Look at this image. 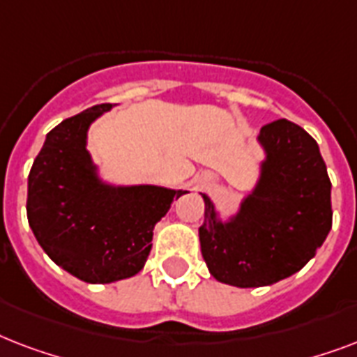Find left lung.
Returning <instances> with one entry per match:
<instances>
[{"label":"left lung","mask_w":357,"mask_h":357,"mask_svg":"<svg viewBox=\"0 0 357 357\" xmlns=\"http://www.w3.org/2000/svg\"><path fill=\"white\" fill-rule=\"evenodd\" d=\"M257 142L265 151L259 179L235 215L222 220L202 195L204 261L215 280L243 289L293 276L332 229V183L315 139L282 119L263 126Z\"/></svg>","instance_id":"1"}]
</instances>
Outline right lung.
<instances>
[{
    "label": "right lung",
    "instance_id": "add662e5",
    "mask_svg": "<svg viewBox=\"0 0 357 357\" xmlns=\"http://www.w3.org/2000/svg\"><path fill=\"white\" fill-rule=\"evenodd\" d=\"M113 103L66 119L46 135L27 181V220L53 263L86 283L139 274L153 228L189 190L103 181L86 150L89 128Z\"/></svg>",
    "mask_w": 357,
    "mask_h": 357
}]
</instances>
